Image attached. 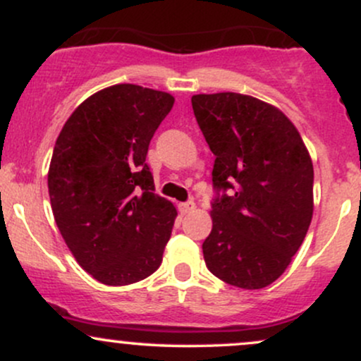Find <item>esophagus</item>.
Wrapping results in <instances>:
<instances>
[{
	"instance_id": "1",
	"label": "esophagus",
	"mask_w": 361,
	"mask_h": 361,
	"mask_svg": "<svg viewBox=\"0 0 361 361\" xmlns=\"http://www.w3.org/2000/svg\"><path fill=\"white\" fill-rule=\"evenodd\" d=\"M178 210H180L181 215L190 214L192 210H195V204H193V202H183V204L178 205Z\"/></svg>"
}]
</instances>
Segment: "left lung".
<instances>
[{
	"instance_id": "1",
	"label": "left lung",
	"mask_w": 361,
	"mask_h": 361,
	"mask_svg": "<svg viewBox=\"0 0 361 361\" xmlns=\"http://www.w3.org/2000/svg\"><path fill=\"white\" fill-rule=\"evenodd\" d=\"M192 106L215 156L214 186L233 190L212 204V231L202 244L207 268L234 287H268L287 270L312 221L307 147L283 111L250 94H193Z\"/></svg>"
}]
</instances>
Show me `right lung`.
Here are the masks:
<instances>
[{
	"label": "right lung",
	"instance_id": "obj_1",
	"mask_svg": "<svg viewBox=\"0 0 361 361\" xmlns=\"http://www.w3.org/2000/svg\"><path fill=\"white\" fill-rule=\"evenodd\" d=\"M173 105L166 91L109 86L73 111L56 140L47 175L54 219L100 283H135L163 261L178 212L154 193L146 156Z\"/></svg>",
	"mask_w": 361,
	"mask_h": 361
}]
</instances>
